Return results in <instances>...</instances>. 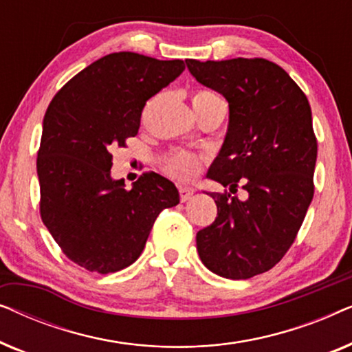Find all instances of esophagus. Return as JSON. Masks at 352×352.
<instances>
[{"label": "esophagus", "mask_w": 352, "mask_h": 352, "mask_svg": "<svg viewBox=\"0 0 352 352\" xmlns=\"http://www.w3.org/2000/svg\"><path fill=\"white\" fill-rule=\"evenodd\" d=\"M192 195H194V189H190V187H179V199H181V201L189 200Z\"/></svg>", "instance_id": "34e87169"}]
</instances>
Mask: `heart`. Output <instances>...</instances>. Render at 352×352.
Returning <instances> with one entry per match:
<instances>
[{
    "label": "heart",
    "instance_id": "heart-1",
    "mask_svg": "<svg viewBox=\"0 0 352 352\" xmlns=\"http://www.w3.org/2000/svg\"><path fill=\"white\" fill-rule=\"evenodd\" d=\"M219 102H224V100L218 94L211 93V91L200 89L192 94V104H194L195 112H200L201 109ZM201 162H204L201 157L192 152H176L166 158L165 163H163V168H165L166 175L175 177V179L189 181L199 175Z\"/></svg>",
    "mask_w": 352,
    "mask_h": 352
}]
</instances>
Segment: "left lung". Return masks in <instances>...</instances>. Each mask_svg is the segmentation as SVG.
Segmentation results:
<instances>
[{
	"instance_id": "obj_1",
	"label": "left lung",
	"mask_w": 352,
	"mask_h": 352,
	"mask_svg": "<svg viewBox=\"0 0 352 352\" xmlns=\"http://www.w3.org/2000/svg\"><path fill=\"white\" fill-rule=\"evenodd\" d=\"M197 81L229 102V128L210 179L242 185V202L210 192L218 216L197 232L201 263L240 280L272 269L295 242L314 197L317 139L311 105L282 67L261 57L186 60Z\"/></svg>"
}]
</instances>
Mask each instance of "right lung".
<instances>
[{
    "label": "right lung",
    "instance_id": "1",
    "mask_svg": "<svg viewBox=\"0 0 352 352\" xmlns=\"http://www.w3.org/2000/svg\"><path fill=\"white\" fill-rule=\"evenodd\" d=\"M186 65L112 52L67 81L43 120L36 158L40 214L70 261L86 271H122L139 258L157 216L179 204L176 186L153 171L131 189L110 176L112 151L141 126L144 105Z\"/></svg>",
    "mask_w": 352,
    "mask_h": 352
}]
</instances>
